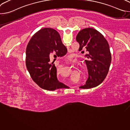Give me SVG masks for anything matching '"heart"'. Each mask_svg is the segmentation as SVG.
Instances as JSON below:
<instances>
[{
  "label": "heart",
  "instance_id": "heart-1",
  "mask_svg": "<svg viewBox=\"0 0 130 130\" xmlns=\"http://www.w3.org/2000/svg\"><path fill=\"white\" fill-rule=\"evenodd\" d=\"M70 58L69 57H67L66 59L67 62H69L70 61ZM61 71H62V68H59L57 70V76H60L61 75Z\"/></svg>",
  "mask_w": 130,
  "mask_h": 130
}]
</instances>
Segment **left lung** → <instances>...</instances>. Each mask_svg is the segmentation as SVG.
Listing matches in <instances>:
<instances>
[{"mask_svg": "<svg viewBox=\"0 0 130 130\" xmlns=\"http://www.w3.org/2000/svg\"><path fill=\"white\" fill-rule=\"evenodd\" d=\"M76 41L80 45L79 51L85 49L87 51L85 57L89 76L85 84L80 88L95 87L104 81L109 71L112 57L108 43L101 33L91 28L81 30Z\"/></svg>", "mask_w": 130, "mask_h": 130, "instance_id": "1", "label": "left lung"}]
</instances>
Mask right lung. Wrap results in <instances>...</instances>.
I'll list each match as a JSON object with an SVG mask.
<instances>
[{"label":"right lung","instance_id":"1","mask_svg":"<svg viewBox=\"0 0 130 130\" xmlns=\"http://www.w3.org/2000/svg\"><path fill=\"white\" fill-rule=\"evenodd\" d=\"M67 52L59 33L45 28L35 33L26 48V65L33 81L41 88L54 90L66 86L57 77V68L50 62V57H63Z\"/></svg>","mask_w":130,"mask_h":130}]
</instances>
